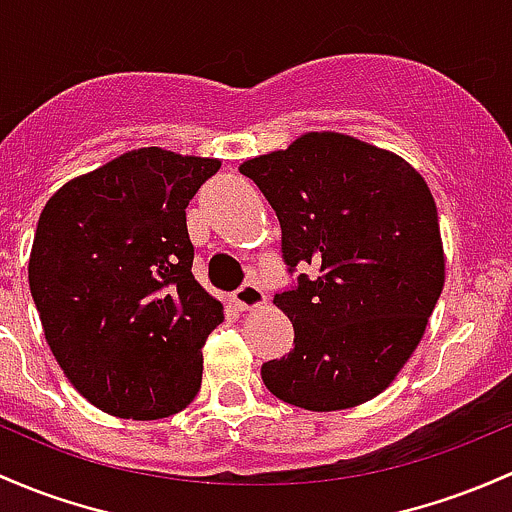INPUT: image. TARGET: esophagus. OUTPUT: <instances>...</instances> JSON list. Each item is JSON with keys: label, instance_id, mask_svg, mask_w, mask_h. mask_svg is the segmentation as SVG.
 Wrapping results in <instances>:
<instances>
[{"label": "esophagus", "instance_id": "1", "mask_svg": "<svg viewBox=\"0 0 512 512\" xmlns=\"http://www.w3.org/2000/svg\"><path fill=\"white\" fill-rule=\"evenodd\" d=\"M233 299L240 309H255V306H260L262 301H265V292H262L255 282H242L240 287L235 289Z\"/></svg>", "mask_w": 512, "mask_h": 512}]
</instances>
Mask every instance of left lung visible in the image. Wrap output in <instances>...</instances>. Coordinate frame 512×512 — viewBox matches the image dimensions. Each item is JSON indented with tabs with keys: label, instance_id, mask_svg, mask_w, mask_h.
Wrapping results in <instances>:
<instances>
[{
	"label": "left lung",
	"instance_id": "8db88e82",
	"mask_svg": "<svg viewBox=\"0 0 512 512\" xmlns=\"http://www.w3.org/2000/svg\"><path fill=\"white\" fill-rule=\"evenodd\" d=\"M282 228L289 274L274 294L294 348L262 363L279 400L311 412L368 402L422 341L444 287L437 206L405 159L338 132H309L245 161Z\"/></svg>",
	"mask_w": 512,
	"mask_h": 512
}]
</instances>
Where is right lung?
Returning a JSON list of instances; mask_svg holds the SVG:
<instances>
[{"instance_id": "right-lung-1", "label": "right lung", "mask_w": 512, "mask_h": 512, "mask_svg": "<svg viewBox=\"0 0 512 512\" xmlns=\"http://www.w3.org/2000/svg\"><path fill=\"white\" fill-rule=\"evenodd\" d=\"M220 161L137 149L68 181L43 208L29 287L75 390L102 412L161 419L201 390L223 304L193 279L186 206Z\"/></svg>"}]
</instances>
